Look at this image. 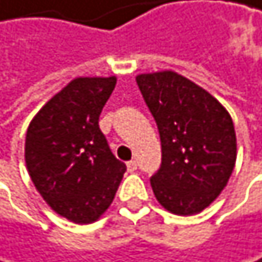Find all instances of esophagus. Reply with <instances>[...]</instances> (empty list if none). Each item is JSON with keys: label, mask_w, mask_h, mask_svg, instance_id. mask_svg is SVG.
<instances>
[{"label": "esophagus", "mask_w": 262, "mask_h": 262, "mask_svg": "<svg viewBox=\"0 0 262 262\" xmlns=\"http://www.w3.org/2000/svg\"><path fill=\"white\" fill-rule=\"evenodd\" d=\"M137 167H138V163H137L135 160H130V161L127 163V169H128L130 172H134V171H137Z\"/></svg>", "instance_id": "esophagus-1"}]
</instances>
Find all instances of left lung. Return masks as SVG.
<instances>
[{
  "instance_id": "obj_1",
  "label": "left lung",
  "mask_w": 262,
  "mask_h": 262,
  "mask_svg": "<svg viewBox=\"0 0 262 262\" xmlns=\"http://www.w3.org/2000/svg\"><path fill=\"white\" fill-rule=\"evenodd\" d=\"M160 134L161 164L150 186L179 216L200 213L225 188L236 161L231 116L194 82L174 71L137 76Z\"/></svg>"
}]
</instances>
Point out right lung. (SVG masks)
Masks as SVG:
<instances>
[{"label":"right lung","mask_w":262,"mask_h":262,"mask_svg":"<svg viewBox=\"0 0 262 262\" xmlns=\"http://www.w3.org/2000/svg\"><path fill=\"white\" fill-rule=\"evenodd\" d=\"M116 77H77L35 115L26 134L29 176L49 207L90 224L110 207L125 164L110 150L99 115Z\"/></svg>","instance_id":"right-lung-1"}]
</instances>
